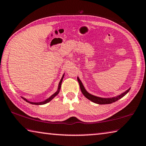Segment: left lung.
I'll return each instance as SVG.
<instances>
[{
    "label": "left lung",
    "mask_w": 146,
    "mask_h": 146,
    "mask_svg": "<svg viewBox=\"0 0 146 146\" xmlns=\"http://www.w3.org/2000/svg\"><path fill=\"white\" fill-rule=\"evenodd\" d=\"M77 80L79 83V85H80V90L82 92V94H84V96L89 100H91L92 102L97 103V104L99 105H105V104H110V103H112L113 102H115L116 101L119 100V99L122 98L124 97L125 95L128 93L129 92V90H130V87L126 90V91H124L123 93H121V94H119L116 96H113L112 98H102V97H99V96H94L93 94H90L89 92H87L86 91V89H85V87L84 86L83 84L80 80L78 76H77Z\"/></svg>",
    "instance_id": "8db88e82"
}]
</instances>
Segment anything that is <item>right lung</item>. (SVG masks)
Returning <instances> with one entry per match:
<instances>
[{"instance_id": "1", "label": "right lung", "mask_w": 146, "mask_h": 146, "mask_svg": "<svg viewBox=\"0 0 146 146\" xmlns=\"http://www.w3.org/2000/svg\"><path fill=\"white\" fill-rule=\"evenodd\" d=\"M64 73L63 74V75L62 76L61 79H60V80L59 82V85H58V88H57V91L55 92L54 94H53L51 96H50L49 98H48L47 99L44 100V101H43V102H30V101H29L27 99L25 98H23L22 96V98H23V100H24L25 102H27L29 103H31V104H33V105H44V104H46V103L50 102V101H51L52 99H54V98L57 96V95L60 92V87H61V84H62V80H63V78H64Z\"/></svg>"}]
</instances>
